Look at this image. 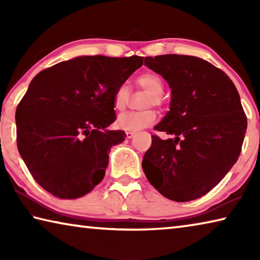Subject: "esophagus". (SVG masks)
Returning a JSON list of instances; mask_svg holds the SVG:
<instances>
[{
  "label": "esophagus",
  "instance_id": "1",
  "mask_svg": "<svg viewBox=\"0 0 260 260\" xmlns=\"http://www.w3.org/2000/svg\"><path fill=\"white\" fill-rule=\"evenodd\" d=\"M134 135H135L134 132H126V138L127 139H132Z\"/></svg>",
  "mask_w": 260,
  "mask_h": 260
}]
</instances>
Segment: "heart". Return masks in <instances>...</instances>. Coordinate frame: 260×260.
<instances>
[{
    "instance_id": "1",
    "label": "heart",
    "mask_w": 260,
    "mask_h": 260,
    "mask_svg": "<svg viewBox=\"0 0 260 260\" xmlns=\"http://www.w3.org/2000/svg\"><path fill=\"white\" fill-rule=\"evenodd\" d=\"M136 85L149 94L144 102V107L149 108L155 105L160 107L162 104L161 95L164 93V82L155 72H144L136 78ZM131 100L129 87L122 83L117 88L113 95V105L118 110H124ZM157 113L155 110L148 109L143 111H131L120 113L117 118L116 125L118 128L127 132H139L146 127L155 124Z\"/></svg>"
}]
</instances>
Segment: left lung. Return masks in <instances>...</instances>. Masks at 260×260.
Here are the masks:
<instances>
[{
  "label": "left lung",
  "instance_id": "left-lung-1",
  "mask_svg": "<svg viewBox=\"0 0 260 260\" xmlns=\"http://www.w3.org/2000/svg\"><path fill=\"white\" fill-rule=\"evenodd\" d=\"M144 64L169 82L170 111L151 135L142 169L162 196L189 202L221 181L242 150L246 116L231 78L195 56L146 57Z\"/></svg>",
  "mask_w": 260,
  "mask_h": 260
}]
</instances>
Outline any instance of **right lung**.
I'll return each instance as SVG.
<instances>
[{"label": "right lung", "mask_w": 260, "mask_h": 260, "mask_svg": "<svg viewBox=\"0 0 260 260\" xmlns=\"http://www.w3.org/2000/svg\"><path fill=\"white\" fill-rule=\"evenodd\" d=\"M143 57L81 56L60 61L33 78L16 110L17 147L40 186L64 200L85 196L102 181L112 146L124 131L113 95Z\"/></svg>", "instance_id": "add662e5"}]
</instances>
